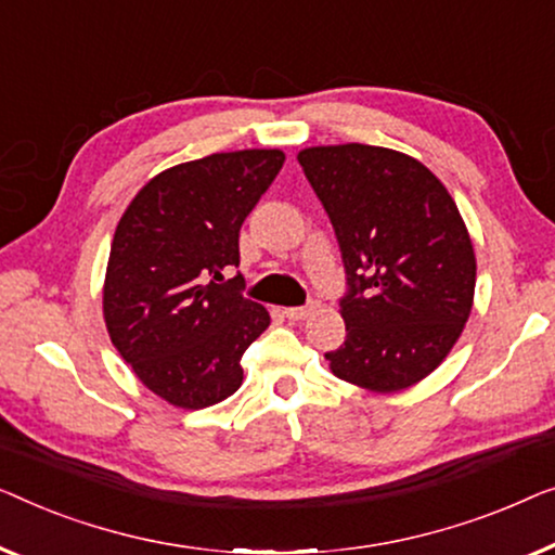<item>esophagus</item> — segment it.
Returning a JSON list of instances; mask_svg holds the SVG:
<instances>
[{
    "mask_svg": "<svg viewBox=\"0 0 555 555\" xmlns=\"http://www.w3.org/2000/svg\"><path fill=\"white\" fill-rule=\"evenodd\" d=\"M314 311H317V304L311 301V304H307V307H288V309H284V314H286V319H292V322H304V319H309Z\"/></svg>",
    "mask_w": 555,
    "mask_h": 555,
    "instance_id": "obj_1",
    "label": "esophagus"
}]
</instances>
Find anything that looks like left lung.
<instances>
[{"label":"left lung","instance_id":"8db88e82","mask_svg":"<svg viewBox=\"0 0 555 555\" xmlns=\"http://www.w3.org/2000/svg\"><path fill=\"white\" fill-rule=\"evenodd\" d=\"M337 233L347 271L339 379L400 392L440 366L475 294L470 233L448 189L410 155L379 145H317L296 155Z\"/></svg>","mask_w":555,"mask_h":555}]
</instances>
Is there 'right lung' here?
I'll return each instance as SVG.
<instances>
[{
    "label": "right lung",
    "mask_w": 555,
    "mask_h": 555,
    "mask_svg": "<svg viewBox=\"0 0 555 555\" xmlns=\"http://www.w3.org/2000/svg\"><path fill=\"white\" fill-rule=\"evenodd\" d=\"M281 151L214 153L151 178L115 229L103 314L115 349L163 400L203 410L244 382L271 324L238 292V231L284 166Z\"/></svg>",
    "instance_id": "obj_1"
}]
</instances>
